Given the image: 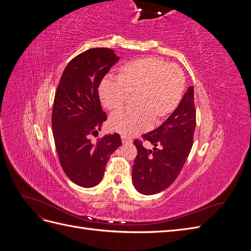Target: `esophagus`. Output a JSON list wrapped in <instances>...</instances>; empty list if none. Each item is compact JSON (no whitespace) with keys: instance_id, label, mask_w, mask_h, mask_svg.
Returning <instances> with one entry per match:
<instances>
[{"instance_id":"esophagus-1","label":"esophagus","mask_w":251,"mask_h":251,"mask_svg":"<svg viewBox=\"0 0 251 251\" xmlns=\"http://www.w3.org/2000/svg\"><path fill=\"white\" fill-rule=\"evenodd\" d=\"M121 140H123L124 143H131L132 142V139L126 137V136H121Z\"/></svg>"}]
</instances>
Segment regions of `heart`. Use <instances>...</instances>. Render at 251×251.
<instances>
[{
  "instance_id": "b5f03b06",
  "label": "heart",
  "mask_w": 251,
  "mask_h": 251,
  "mask_svg": "<svg viewBox=\"0 0 251 251\" xmlns=\"http://www.w3.org/2000/svg\"><path fill=\"white\" fill-rule=\"evenodd\" d=\"M185 85L179 67L163 59L143 57L120 67L117 80H104L100 88L103 107L118 112L134 97L132 112L114 114L109 126L126 137L135 136L154 124H160L177 109Z\"/></svg>"
}]
</instances>
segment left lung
Returning a JSON list of instances; mask_svg holds the SVG:
<instances>
[{
  "mask_svg": "<svg viewBox=\"0 0 251 251\" xmlns=\"http://www.w3.org/2000/svg\"><path fill=\"white\" fill-rule=\"evenodd\" d=\"M196 127L194 87L186 93L170 117L156 130L143 135L153 144L148 150L135 140L137 156L132 170V182L137 192L155 195L168 188L183 168L193 147Z\"/></svg>",
  "mask_w": 251,
  "mask_h": 251,
  "instance_id": "obj_1",
  "label": "left lung"
}]
</instances>
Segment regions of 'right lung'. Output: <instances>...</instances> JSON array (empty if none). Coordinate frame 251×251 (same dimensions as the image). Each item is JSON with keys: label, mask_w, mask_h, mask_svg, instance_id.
<instances>
[{"label": "right lung", "mask_w": 251, "mask_h": 251, "mask_svg": "<svg viewBox=\"0 0 251 251\" xmlns=\"http://www.w3.org/2000/svg\"><path fill=\"white\" fill-rule=\"evenodd\" d=\"M119 56L108 48L80 53L67 65L55 92L52 131L60 165L69 179L81 187H93L102 180L110 156L121 146L117 133L92 143L107 115L98 96L103 76Z\"/></svg>", "instance_id": "obj_1"}]
</instances>
